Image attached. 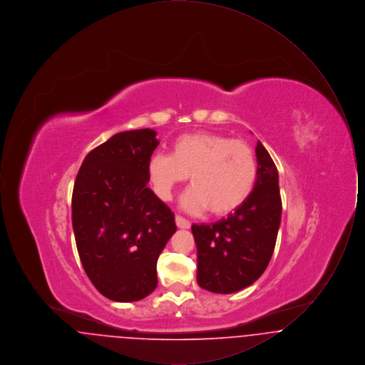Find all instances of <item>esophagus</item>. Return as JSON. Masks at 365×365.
Instances as JSON below:
<instances>
[{
    "instance_id": "obj_1",
    "label": "esophagus",
    "mask_w": 365,
    "mask_h": 365,
    "mask_svg": "<svg viewBox=\"0 0 365 365\" xmlns=\"http://www.w3.org/2000/svg\"><path fill=\"white\" fill-rule=\"evenodd\" d=\"M175 222H176V226L179 227V228H183V230H186V228H190V222H189V220H186L185 217L179 216V215L175 217Z\"/></svg>"
}]
</instances>
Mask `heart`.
Instances as JSON below:
<instances>
[{"label": "heart", "instance_id": "obj_1", "mask_svg": "<svg viewBox=\"0 0 365 365\" xmlns=\"http://www.w3.org/2000/svg\"><path fill=\"white\" fill-rule=\"evenodd\" d=\"M190 176L191 187L180 200L189 212L209 209L227 215L245 204L257 180V161L242 140L215 133H191L175 139L171 155L148 161V178L158 198L168 201Z\"/></svg>", "mask_w": 365, "mask_h": 365}]
</instances>
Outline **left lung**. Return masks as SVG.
Returning <instances> with one entry per match:
<instances>
[{
    "instance_id": "left-lung-1",
    "label": "left lung",
    "mask_w": 365,
    "mask_h": 365,
    "mask_svg": "<svg viewBox=\"0 0 365 365\" xmlns=\"http://www.w3.org/2000/svg\"><path fill=\"white\" fill-rule=\"evenodd\" d=\"M257 180L245 204L210 225H192L200 287L231 294L253 284L272 257L278 237L282 201L275 163L256 146Z\"/></svg>"
}]
</instances>
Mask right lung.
<instances>
[{"label": "right lung", "instance_id": "1", "mask_svg": "<svg viewBox=\"0 0 365 365\" xmlns=\"http://www.w3.org/2000/svg\"><path fill=\"white\" fill-rule=\"evenodd\" d=\"M150 128L118 133L82 163L72 192V227L94 287L134 302L157 286V259L176 231L174 213L148 187L158 146Z\"/></svg>", "mask_w": 365, "mask_h": 365}]
</instances>
